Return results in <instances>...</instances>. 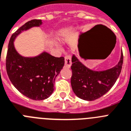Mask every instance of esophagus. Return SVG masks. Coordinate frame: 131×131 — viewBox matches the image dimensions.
<instances>
[{"label": "esophagus", "instance_id": "esophagus-1", "mask_svg": "<svg viewBox=\"0 0 131 131\" xmlns=\"http://www.w3.org/2000/svg\"><path fill=\"white\" fill-rule=\"evenodd\" d=\"M72 64V61H71V56L70 55H67L64 57V67L66 68L69 69Z\"/></svg>", "mask_w": 131, "mask_h": 131}]
</instances>
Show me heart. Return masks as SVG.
<instances>
[{"mask_svg": "<svg viewBox=\"0 0 131 131\" xmlns=\"http://www.w3.org/2000/svg\"><path fill=\"white\" fill-rule=\"evenodd\" d=\"M70 28H67V29H62V30H61V32L59 33V37H60V39H62L66 35H67V34L70 32Z\"/></svg>", "mask_w": 131, "mask_h": 131, "instance_id": "heart-1", "label": "heart"}]
</instances>
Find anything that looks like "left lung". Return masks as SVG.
Returning a JSON list of instances; mask_svg holds the SVG:
<instances>
[{"instance_id":"left-lung-1","label":"left lung","mask_w":131,"mask_h":131,"mask_svg":"<svg viewBox=\"0 0 131 131\" xmlns=\"http://www.w3.org/2000/svg\"><path fill=\"white\" fill-rule=\"evenodd\" d=\"M123 62V51L118 64L103 71L90 70L79 61L74 54L72 57L71 86L79 98L93 101L106 94L115 84L120 75Z\"/></svg>"}]
</instances>
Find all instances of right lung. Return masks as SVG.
Instances as JSON below:
<instances>
[{
  "instance_id": "1",
  "label": "right lung",
  "mask_w": 131,
  "mask_h": 131,
  "mask_svg": "<svg viewBox=\"0 0 131 131\" xmlns=\"http://www.w3.org/2000/svg\"><path fill=\"white\" fill-rule=\"evenodd\" d=\"M42 24L41 20L26 22L12 35L8 43L6 68L9 79L20 93L34 100L48 98L53 92L54 80L64 64V57L43 52L34 57H24L16 51L14 41L23 31Z\"/></svg>"
}]
</instances>
